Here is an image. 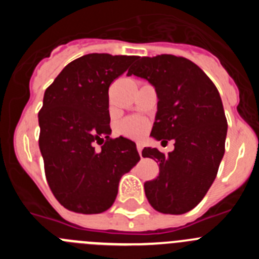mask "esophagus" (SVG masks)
Segmentation results:
<instances>
[{"label":"esophagus","instance_id":"obj_1","mask_svg":"<svg viewBox=\"0 0 259 259\" xmlns=\"http://www.w3.org/2000/svg\"><path fill=\"white\" fill-rule=\"evenodd\" d=\"M137 152H139V154L141 157V152H143V145L141 144H137Z\"/></svg>","mask_w":259,"mask_h":259}]
</instances>
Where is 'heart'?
<instances>
[{
  "label": "heart",
  "mask_w": 259,
  "mask_h": 259,
  "mask_svg": "<svg viewBox=\"0 0 259 259\" xmlns=\"http://www.w3.org/2000/svg\"><path fill=\"white\" fill-rule=\"evenodd\" d=\"M118 131L124 136L136 139L143 136L144 132L146 131V122L143 118H137V116L127 118L119 124Z\"/></svg>",
  "instance_id": "b5f03b06"
}]
</instances>
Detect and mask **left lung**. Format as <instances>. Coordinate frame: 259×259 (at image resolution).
Masks as SVG:
<instances>
[{
	"instance_id": "1",
	"label": "left lung",
	"mask_w": 259,
	"mask_h": 259,
	"mask_svg": "<svg viewBox=\"0 0 259 259\" xmlns=\"http://www.w3.org/2000/svg\"><path fill=\"white\" fill-rule=\"evenodd\" d=\"M128 75L148 80L157 92L150 136L175 140L168 154L144 148L143 157L159 163L157 179L144 184L146 198L157 211L184 214L205 197L224 155L227 119L218 89L193 62L171 54L137 58Z\"/></svg>"
}]
</instances>
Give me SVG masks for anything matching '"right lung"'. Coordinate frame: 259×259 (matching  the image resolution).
Returning <instances> with one entry per match:
<instances>
[{
	"instance_id": "obj_1",
	"label": "right lung",
	"mask_w": 259,
	"mask_h": 259,
	"mask_svg": "<svg viewBox=\"0 0 259 259\" xmlns=\"http://www.w3.org/2000/svg\"><path fill=\"white\" fill-rule=\"evenodd\" d=\"M137 57L92 53L68 63L45 91L38 146L53 194L66 209L98 214L118 194L119 180L140 161L136 144L111 139L109 87ZM103 144L96 151L94 144Z\"/></svg>"
}]
</instances>
